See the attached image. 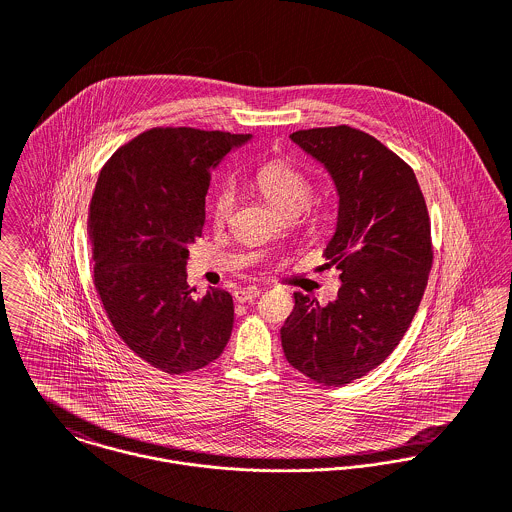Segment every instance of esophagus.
Returning <instances> with one entry per match:
<instances>
[{"label":"esophagus","mask_w":512,"mask_h":512,"mask_svg":"<svg viewBox=\"0 0 512 512\" xmlns=\"http://www.w3.org/2000/svg\"><path fill=\"white\" fill-rule=\"evenodd\" d=\"M260 293H262V290H260V288H256V286H252V288H242V290L234 292V299H236V301H240V303H246V301H250V299L258 297Z\"/></svg>","instance_id":"esophagus-1"}]
</instances>
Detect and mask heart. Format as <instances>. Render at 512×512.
<instances>
[{
  "mask_svg": "<svg viewBox=\"0 0 512 512\" xmlns=\"http://www.w3.org/2000/svg\"><path fill=\"white\" fill-rule=\"evenodd\" d=\"M256 187L266 201L284 217L305 211L313 197L311 179L290 161H270L256 171ZM236 189L230 181L219 183L209 199V213L217 224H224L232 217L236 207Z\"/></svg>",
  "mask_w": 512,
  "mask_h": 512,
  "instance_id": "1",
  "label": "heart"
}]
</instances>
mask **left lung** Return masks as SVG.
Instances as JSON below:
<instances>
[{
  "label": "left lung",
  "mask_w": 512,
  "mask_h": 512,
  "mask_svg": "<svg viewBox=\"0 0 512 512\" xmlns=\"http://www.w3.org/2000/svg\"><path fill=\"white\" fill-rule=\"evenodd\" d=\"M290 138L333 179L339 211L325 258L341 288L325 307L295 292L282 347L311 380L349 384L394 351L418 311L434 258L430 217L412 167L376 138L349 126Z\"/></svg>",
  "instance_id": "obj_1"
}]
</instances>
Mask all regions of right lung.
<instances>
[{
  "label": "right lung",
  "mask_w": 512,
  "mask_h": 512,
  "mask_svg": "<svg viewBox=\"0 0 512 512\" xmlns=\"http://www.w3.org/2000/svg\"><path fill=\"white\" fill-rule=\"evenodd\" d=\"M250 134L155 128L102 167L88 211L94 288L120 339L146 363L185 374L217 361L234 323L232 295L187 284L203 234L211 173Z\"/></svg>",
  "instance_id": "right-lung-1"
}]
</instances>
